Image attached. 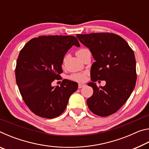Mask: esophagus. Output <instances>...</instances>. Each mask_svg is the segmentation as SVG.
Returning a JSON list of instances; mask_svg holds the SVG:
<instances>
[{
  "instance_id": "esophagus-1",
  "label": "esophagus",
  "mask_w": 149,
  "mask_h": 149,
  "mask_svg": "<svg viewBox=\"0 0 149 149\" xmlns=\"http://www.w3.org/2000/svg\"><path fill=\"white\" fill-rule=\"evenodd\" d=\"M85 84H78V88H79V89H81V88H82V87H84V86H85Z\"/></svg>"
}]
</instances>
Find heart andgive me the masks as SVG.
<instances>
[{
    "label": "heart",
    "instance_id": "obj_1",
    "mask_svg": "<svg viewBox=\"0 0 149 149\" xmlns=\"http://www.w3.org/2000/svg\"><path fill=\"white\" fill-rule=\"evenodd\" d=\"M85 50L86 49H81L79 50H78L76 52V55L77 56H79V55L81 54L83 52L85 51ZM69 78L70 79L75 81L82 82L84 81L85 79H86V74H85V73H76V74H72L69 77Z\"/></svg>",
    "mask_w": 149,
    "mask_h": 149
}]
</instances>
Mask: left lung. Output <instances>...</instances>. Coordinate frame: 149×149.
<instances>
[{"mask_svg": "<svg viewBox=\"0 0 149 149\" xmlns=\"http://www.w3.org/2000/svg\"><path fill=\"white\" fill-rule=\"evenodd\" d=\"M79 41L91 52L95 62L91 68L93 95L87 100V106L95 114L108 116L114 114L129 99L135 86V54L122 37L110 33L77 34ZM97 80L106 85L98 88Z\"/></svg>", "mask_w": 149, "mask_h": 149, "instance_id": "8db88e82", "label": "left lung"}]
</instances>
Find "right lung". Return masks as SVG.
<instances>
[{
    "instance_id": "1",
    "label": "right lung",
    "mask_w": 149,
    "mask_h": 149,
    "mask_svg": "<svg viewBox=\"0 0 149 149\" xmlns=\"http://www.w3.org/2000/svg\"><path fill=\"white\" fill-rule=\"evenodd\" d=\"M73 45L80 47L72 35L33 38L25 45L16 62V80L25 103L35 114L51 119L65 110L69 98L77 89L76 82L64 79L60 87L52 82L60 77L65 53Z\"/></svg>"
}]
</instances>
